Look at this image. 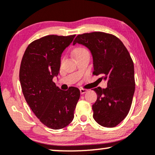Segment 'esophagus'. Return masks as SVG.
<instances>
[{
	"instance_id": "1",
	"label": "esophagus",
	"mask_w": 155,
	"mask_h": 155,
	"mask_svg": "<svg viewBox=\"0 0 155 155\" xmlns=\"http://www.w3.org/2000/svg\"><path fill=\"white\" fill-rule=\"evenodd\" d=\"M87 92V90H86V89H83V88L80 89V92H81V95H82V94H84L85 92Z\"/></svg>"
}]
</instances>
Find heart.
<instances>
[{"label":"heart","mask_w":155,"mask_h":155,"mask_svg":"<svg viewBox=\"0 0 155 155\" xmlns=\"http://www.w3.org/2000/svg\"><path fill=\"white\" fill-rule=\"evenodd\" d=\"M87 50L85 48H83V47H79L78 48V49H76V56H78V55L81 54H83V53H85V52H87Z\"/></svg>","instance_id":"1"}]
</instances>
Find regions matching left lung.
Here are the masks:
<instances>
[{"mask_svg": "<svg viewBox=\"0 0 155 155\" xmlns=\"http://www.w3.org/2000/svg\"><path fill=\"white\" fill-rule=\"evenodd\" d=\"M86 46L93 57L94 75L107 81V88L93 89L97 101L93 118L101 125L114 127L128 114L135 92L134 65L127 48L115 35L104 32L79 34L74 41Z\"/></svg>", "mask_w": 155, "mask_h": 155, "instance_id": "left-lung-1", "label": "left lung"}]
</instances>
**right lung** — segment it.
<instances>
[{
  "label": "right lung",
  "mask_w": 155,
  "mask_h": 155,
  "mask_svg": "<svg viewBox=\"0 0 155 155\" xmlns=\"http://www.w3.org/2000/svg\"><path fill=\"white\" fill-rule=\"evenodd\" d=\"M76 35H49L31 42L21 61L19 81L26 102L41 123L62 129L74 119L80 97L78 88L61 90L53 81L60 68L62 52Z\"/></svg>",
  "instance_id": "add662e5"
}]
</instances>
